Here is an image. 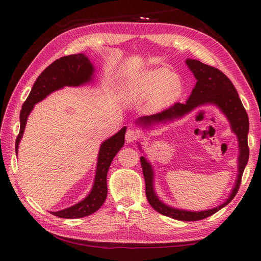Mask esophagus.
<instances>
[{
  "mask_svg": "<svg viewBox=\"0 0 261 261\" xmlns=\"http://www.w3.org/2000/svg\"><path fill=\"white\" fill-rule=\"evenodd\" d=\"M137 139H138V134H137L135 130H131L130 129V130L126 131V134H125V140H126V142L131 143V142L136 141Z\"/></svg>",
  "mask_w": 261,
  "mask_h": 261,
  "instance_id": "esophagus-1",
  "label": "esophagus"
}]
</instances>
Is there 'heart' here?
<instances>
[{"instance_id":"b5f03b06","label":"heart","mask_w":261,"mask_h":261,"mask_svg":"<svg viewBox=\"0 0 261 261\" xmlns=\"http://www.w3.org/2000/svg\"><path fill=\"white\" fill-rule=\"evenodd\" d=\"M129 88L132 99L146 101L151 98V108L159 110L169 107L179 97L181 81L167 68H153L138 75Z\"/></svg>"}]
</instances>
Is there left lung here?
I'll use <instances>...</instances> for the list:
<instances>
[{
  "label": "left lung",
  "instance_id": "left-lung-1",
  "mask_svg": "<svg viewBox=\"0 0 261 261\" xmlns=\"http://www.w3.org/2000/svg\"><path fill=\"white\" fill-rule=\"evenodd\" d=\"M186 65L196 79L195 87L193 88L186 103H176L173 107L160 113L141 116V118L136 120V123L141 126L142 129H148V127L154 124L167 123V122L180 119L182 116L191 113L192 111L203 108L205 105H214L228 119L232 132L237 136L238 147H239L238 175L233 188L231 190L226 201L213 208L204 211H187L173 207L164 203L158 197L156 191H154V173L152 165L149 163L145 154L140 157L142 173L146 181V196L149 204L158 213L169 216L171 219L179 221H198L208 218V216L218 212L219 210L224 207L225 205H228L236 196L238 190H239L243 170H245L249 159V119L246 110L241 103V99L238 95L236 87L222 71L195 59L187 58ZM138 146L141 150V145L139 142H138Z\"/></svg>",
  "mask_w": 261,
  "mask_h": 261
}]
</instances>
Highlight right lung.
<instances>
[{"label": "right lung", "mask_w": 261, "mask_h": 261, "mask_svg": "<svg viewBox=\"0 0 261 261\" xmlns=\"http://www.w3.org/2000/svg\"><path fill=\"white\" fill-rule=\"evenodd\" d=\"M94 73H95V68L86 55L76 54L55 60L39 75L31 88L29 96L22 105L20 112V132L15 141L16 154H18L20 141L25 129L28 116L35 105L45 99L49 94L62 90L65 86L76 87L88 84L93 81ZM125 131L126 126H123L118 134L110 137L109 139L101 143L97 156L95 177H94L93 186L87 196L73 206L50 212L51 214L64 219H79L93 214L102 206L108 196L107 176L110 165L115 154L124 146Z\"/></svg>", "instance_id": "add662e5"}]
</instances>
